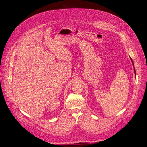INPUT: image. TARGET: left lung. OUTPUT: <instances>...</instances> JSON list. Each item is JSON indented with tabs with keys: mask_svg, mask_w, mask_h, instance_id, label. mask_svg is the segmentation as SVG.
I'll list each match as a JSON object with an SVG mask.
<instances>
[{
	"mask_svg": "<svg viewBox=\"0 0 147 147\" xmlns=\"http://www.w3.org/2000/svg\"><path fill=\"white\" fill-rule=\"evenodd\" d=\"M131 59V61H132V63H133V66H134V64H133V60H132V59H131V58H130ZM134 69V71L136 72V70H135V69Z\"/></svg>",
	"mask_w": 147,
	"mask_h": 147,
	"instance_id": "8db88e82",
	"label": "left lung"
}]
</instances>
